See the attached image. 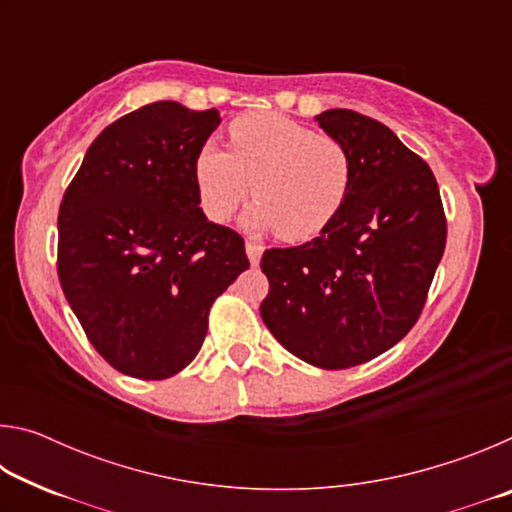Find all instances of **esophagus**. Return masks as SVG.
<instances>
[{"instance_id": "1", "label": "esophagus", "mask_w": 512, "mask_h": 512, "mask_svg": "<svg viewBox=\"0 0 512 512\" xmlns=\"http://www.w3.org/2000/svg\"><path fill=\"white\" fill-rule=\"evenodd\" d=\"M262 253H264V246L255 244V241H248V244H246V255H248V262L250 264L257 266L259 259H262Z\"/></svg>"}]
</instances>
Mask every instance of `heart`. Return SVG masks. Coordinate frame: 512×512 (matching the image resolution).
<instances>
[{"label":"heart","instance_id":"1","mask_svg":"<svg viewBox=\"0 0 512 512\" xmlns=\"http://www.w3.org/2000/svg\"><path fill=\"white\" fill-rule=\"evenodd\" d=\"M194 180L210 219H230L253 189L246 228L302 241L339 214L352 160L336 137L316 135L280 112H250L230 124L228 151L214 142L198 149Z\"/></svg>","mask_w":512,"mask_h":512}]
</instances>
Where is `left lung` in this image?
<instances>
[{"instance_id":"8db88e82","label":"left lung","mask_w":512,"mask_h":512,"mask_svg":"<svg viewBox=\"0 0 512 512\" xmlns=\"http://www.w3.org/2000/svg\"><path fill=\"white\" fill-rule=\"evenodd\" d=\"M316 121L350 153V192L316 239L266 250L259 311L298 359L343 370L409 334L445 253L447 221L429 164L391 128L343 108Z\"/></svg>"}]
</instances>
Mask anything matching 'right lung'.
<instances>
[{"mask_svg": "<svg viewBox=\"0 0 512 512\" xmlns=\"http://www.w3.org/2000/svg\"><path fill=\"white\" fill-rule=\"evenodd\" d=\"M219 110L155 101L90 144L58 212V277L112 368L167 379L194 361L212 302L248 268L235 230L207 221L194 158Z\"/></svg>", "mask_w": 512, "mask_h": 512, "instance_id": "obj_1", "label": "right lung"}]
</instances>
